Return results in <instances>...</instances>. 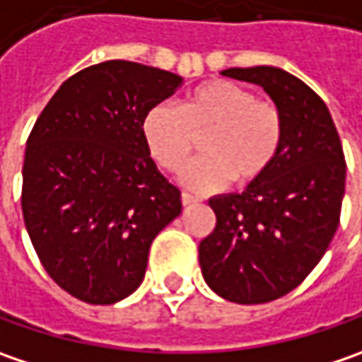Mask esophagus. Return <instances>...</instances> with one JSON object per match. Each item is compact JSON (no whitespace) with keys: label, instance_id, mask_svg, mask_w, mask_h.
I'll use <instances>...</instances> for the list:
<instances>
[{"label":"esophagus","instance_id":"1","mask_svg":"<svg viewBox=\"0 0 362 362\" xmlns=\"http://www.w3.org/2000/svg\"><path fill=\"white\" fill-rule=\"evenodd\" d=\"M197 197H192V194H188V192H182V204H184V206H192V204H197Z\"/></svg>","mask_w":362,"mask_h":362}]
</instances>
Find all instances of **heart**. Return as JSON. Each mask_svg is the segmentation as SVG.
<instances>
[{"label": "heart", "mask_w": 362, "mask_h": 362, "mask_svg": "<svg viewBox=\"0 0 362 362\" xmlns=\"http://www.w3.org/2000/svg\"><path fill=\"white\" fill-rule=\"evenodd\" d=\"M141 134L151 158L172 174L188 164L204 137V158L188 165L182 182L194 190H216L227 180L249 186L272 170L284 144V117L275 103L218 78L186 93L178 107H151Z\"/></svg>", "instance_id": "b5f03b06"}]
</instances>
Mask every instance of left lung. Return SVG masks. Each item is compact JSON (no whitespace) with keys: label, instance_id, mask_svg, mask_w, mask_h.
I'll return each instance as SVG.
<instances>
[{"label":"left lung","instance_id":"1","mask_svg":"<svg viewBox=\"0 0 362 362\" xmlns=\"http://www.w3.org/2000/svg\"><path fill=\"white\" fill-rule=\"evenodd\" d=\"M259 85L284 117L272 170L241 194L209 200L216 227L200 241L202 277L235 304H265L298 288L322 259L340 223L346 162L326 103L275 66L227 69Z\"/></svg>","mask_w":362,"mask_h":362}]
</instances>
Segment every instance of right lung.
I'll return each mask as SVG.
<instances>
[{
  "instance_id": "obj_1",
  "label": "right lung",
  "mask_w": 362,
  "mask_h": 362,
  "mask_svg": "<svg viewBox=\"0 0 362 362\" xmlns=\"http://www.w3.org/2000/svg\"><path fill=\"white\" fill-rule=\"evenodd\" d=\"M180 87L178 74L129 60L93 64L62 83L28 137V235L46 274L87 304L134 293L151 241L182 212L141 134L146 113Z\"/></svg>"
}]
</instances>
